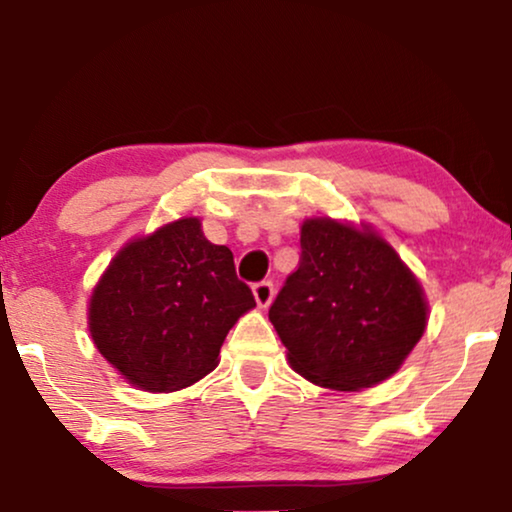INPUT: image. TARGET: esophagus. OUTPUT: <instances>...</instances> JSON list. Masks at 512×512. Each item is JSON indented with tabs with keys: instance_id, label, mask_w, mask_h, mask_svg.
<instances>
[{
	"instance_id": "1",
	"label": "esophagus",
	"mask_w": 512,
	"mask_h": 512,
	"mask_svg": "<svg viewBox=\"0 0 512 512\" xmlns=\"http://www.w3.org/2000/svg\"><path fill=\"white\" fill-rule=\"evenodd\" d=\"M254 298L258 307H268L272 303V298H275V286H272V282L254 284Z\"/></svg>"
}]
</instances>
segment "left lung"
<instances>
[{
  "instance_id": "1",
  "label": "left lung",
  "mask_w": 512,
  "mask_h": 512,
  "mask_svg": "<svg viewBox=\"0 0 512 512\" xmlns=\"http://www.w3.org/2000/svg\"><path fill=\"white\" fill-rule=\"evenodd\" d=\"M300 249L298 270L270 307L291 368L338 391L384 382L426 331L419 279L368 223L305 219Z\"/></svg>"
}]
</instances>
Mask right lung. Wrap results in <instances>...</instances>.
Returning <instances> with one entry per match:
<instances>
[{
	"mask_svg": "<svg viewBox=\"0 0 512 512\" xmlns=\"http://www.w3.org/2000/svg\"><path fill=\"white\" fill-rule=\"evenodd\" d=\"M254 307L233 251L184 216L111 258L88 300V331L130 384L167 394L212 373L228 331Z\"/></svg>",
	"mask_w": 512,
	"mask_h": 512,
	"instance_id": "add662e5",
	"label": "right lung"
}]
</instances>
